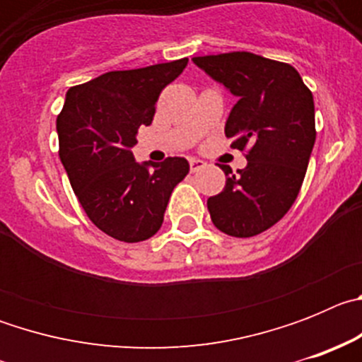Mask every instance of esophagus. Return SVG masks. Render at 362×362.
<instances>
[{
    "mask_svg": "<svg viewBox=\"0 0 362 362\" xmlns=\"http://www.w3.org/2000/svg\"><path fill=\"white\" fill-rule=\"evenodd\" d=\"M188 165H190V170L192 172H197V170H201V168H204V166H206V163L201 161V159L192 158L190 161H188Z\"/></svg>",
    "mask_w": 362,
    "mask_h": 362,
    "instance_id": "esophagus-1",
    "label": "esophagus"
}]
</instances>
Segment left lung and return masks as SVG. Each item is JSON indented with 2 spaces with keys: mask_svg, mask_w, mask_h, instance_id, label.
<instances>
[{
  "mask_svg": "<svg viewBox=\"0 0 362 362\" xmlns=\"http://www.w3.org/2000/svg\"><path fill=\"white\" fill-rule=\"evenodd\" d=\"M238 98L225 124L232 148L248 150V165L209 197L212 223L232 238H252L274 226L296 201L315 143L313 95L288 63L252 52L192 57Z\"/></svg>",
  "mask_w": 362,
  "mask_h": 362,
  "instance_id": "obj_1",
  "label": "left lung"
}]
</instances>
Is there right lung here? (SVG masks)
Instances as JSON below:
<instances>
[{"mask_svg": "<svg viewBox=\"0 0 362 362\" xmlns=\"http://www.w3.org/2000/svg\"><path fill=\"white\" fill-rule=\"evenodd\" d=\"M188 59L114 70L66 92L57 116L59 159L88 219L110 238L139 243L163 225L175 185L190 170L185 158L137 163L132 146L156 103Z\"/></svg>", "mask_w": 362, "mask_h": 362, "instance_id": "1", "label": "right lung"}]
</instances>
